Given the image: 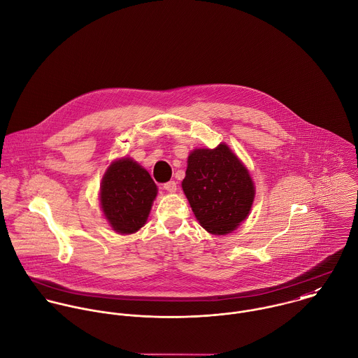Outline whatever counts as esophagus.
<instances>
[{"label": "esophagus", "instance_id": "1", "mask_svg": "<svg viewBox=\"0 0 358 358\" xmlns=\"http://www.w3.org/2000/svg\"><path fill=\"white\" fill-rule=\"evenodd\" d=\"M164 189L169 193H175L176 192V182L175 180H169L166 183H164Z\"/></svg>", "mask_w": 358, "mask_h": 358}]
</instances>
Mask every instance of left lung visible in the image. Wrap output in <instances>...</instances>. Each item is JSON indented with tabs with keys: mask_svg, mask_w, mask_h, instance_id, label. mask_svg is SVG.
<instances>
[{
	"mask_svg": "<svg viewBox=\"0 0 358 358\" xmlns=\"http://www.w3.org/2000/svg\"><path fill=\"white\" fill-rule=\"evenodd\" d=\"M182 189L194 217L213 235L235 231L247 218L255 196L248 169L225 143L190 152Z\"/></svg>",
	"mask_w": 358,
	"mask_h": 358,
	"instance_id": "8db88e82",
	"label": "left lung"
}]
</instances>
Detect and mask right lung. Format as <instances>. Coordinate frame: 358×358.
I'll list each match as a JSON object with an SVG mask.
<instances>
[{
	"label": "right lung",
	"mask_w": 358,
	"mask_h": 358,
	"mask_svg": "<svg viewBox=\"0 0 358 358\" xmlns=\"http://www.w3.org/2000/svg\"><path fill=\"white\" fill-rule=\"evenodd\" d=\"M157 192L150 173L136 161H114L100 186V204L106 220L120 235L137 232L147 222Z\"/></svg>",
	"instance_id": "right-lung-1"
}]
</instances>
